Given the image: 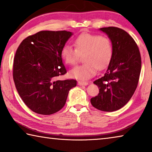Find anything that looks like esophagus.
Here are the masks:
<instances>
[{"label":"esophagus","instance_id":"esophagus-1","mask_svg":"<svg viewBox=\"0 0 152 152\" xmlns=\"http://www.w3.org/2000/svg\"><path fill=\"white\" fill-rule=\"evenodd\" d=\"M78 84L80 86H86L88 85V83L87 82H82V81H78Z\"/></svg>","mask_w":152,"mask_h":152}]
</instances>
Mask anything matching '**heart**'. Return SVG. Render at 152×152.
Instances as JSON below:
<instances>
[{"label": "heart", "mask_w": 152, "mask_h": 152, "mask_svg": "<svg viewBox=\"0 0 152 152\" xmlns=\"http://www.w3.org/2000/svg\"><path fill=\"white\" fill-rule=\"evenodd\" d=\"M75 49L69 45H64L61 56L64 62L74 65L80 55L83 54L84 62L70 71L71 77L79 80H88L96 73L97 69L104 68L111 60L113 45L111 41L105 35L83 33L74 42Z\"/></svg>", "instance_id": "1"}]
</instances>
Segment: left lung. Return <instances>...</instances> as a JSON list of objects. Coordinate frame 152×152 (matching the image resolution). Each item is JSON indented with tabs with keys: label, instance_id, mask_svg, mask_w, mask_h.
I'll return each mask as SVG.
<instances>
[{
	"label": "left lung",
	"instance_id": "left-lung-1",
	"mask_svg": "<svg viewBox=\"0 0 152 152\" xmlns=\"http://www.w3.org/2000/svg\"><path fill=\"white\" fill-rule=\"evenodd\" d=\"M100 30L111 41L113 56L103 76L93 82L99 93L91 102L97 109L112 112L124 107L134 94L141 72V55L134 39L125 31L115 27Z\"/></svg>",
	"mask_w": 152,
	"mask_h": 152
}]
</instances>
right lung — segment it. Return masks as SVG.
Here are the masks:
<instances>
[{
	"mask_svg": "<svg viewBox=\"0 0 152 152\" xmlns=\"http://www.w3.org/2000/svg\"><path fill=\"white\" fill-rule=\"evenodd\" d=\"M72 33L42 31L20 43L13 62V80L25 104L40 115L53 114L66 104L68 92L76 86L73 79L57 80L67 71L61 50Z\"/></svg>",
	"mask_w": 152,
	"mask_h": 152,
	"instance_id": "add662e5",
	"label": "right lung"
}]
</instances>
